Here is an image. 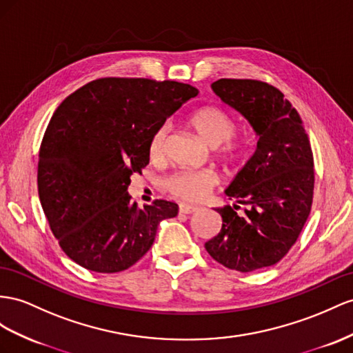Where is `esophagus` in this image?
Returning a JSON list of instances; mask_svg holds the SVG:
<instances>
[{
    "label": "esophagus",
    "instance_id": "1",
    "mask_svg": "<svg viewBox=\"0 0 353 353\" xmlns=\"http://www.w3.org/2000/svg\"><path fill=\"white\" fill-rule=\"evenodd\" d=\"M198 209L195 205H189V204H180L179 205V212L180 213H185V214H191L194 212H196Z\"/></svg>",
    "mask_w": 353,
    "mask_h": 353
}]
</instances>
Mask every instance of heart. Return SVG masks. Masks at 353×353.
Wrapping results in <instances>:
<instances>
[{"label":"heart","instance_id":"1","mask_svg":"<svg viewBox=\"0 0 353 353\" xmlns=\"http://www.w3.org/2000/svg\"><path fill=\"white\" fill-rule=\"evenodd\" d=\"M188 123L207 146L218 152V157L227 165L237 164L246 155L245 143L232 140L236 123L232 117L216 105H203L188 117ZM168 128L159 125L148 140V157L158 162L164 158ZM218 183L210 171H179L164 180L167 191L183 201H201Z\"/></svg>","mask_w":353,"mask_h":353}]
</instances>
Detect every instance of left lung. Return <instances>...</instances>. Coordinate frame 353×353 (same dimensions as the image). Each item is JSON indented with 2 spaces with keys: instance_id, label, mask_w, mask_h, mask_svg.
Instances as JSON below:
<instances>
[{
  "instance_id": "8db88e82",
  "label": "left lung",
  "mask_w": 353,
  "mask_h": 353,
  "mask_svg": "<svg viewBox=\"0 0 353 353\" xmlns=\"http://www.w3.org/2000/svg\"><path fill=\"white\" fill-rule=\"evenodd\" d=\"M212 89L250 123L258 143L225 189L230 200L246 205L245 214L231 205L216 209L222 228L204 246L223 267L249 273L279 263L300 236L313 201V153L300 114L277 88L261 80L219 79Z\"/></svg>"
}]
</instances>
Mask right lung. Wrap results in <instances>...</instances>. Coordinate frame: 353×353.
Here are the masks:
<instances>
[{"instance_id":"add662e5","label":"right lung","mask_w":353,"mask_h":353,"mask_svg":"<svg viewBox=\"0 0 353 353\" xmlns=\"http://www.w3.org/2000/svg\"><path fill=\"white\" fill-rule=\"evenodd\" d=\"M198 95L173 80L104 77L68 95L53 113L39 153V196L53 236L76 264L119 273L146 255L176 203H131L134 173L149 164L148 140Z\"/></svg>"}]
</instances>
